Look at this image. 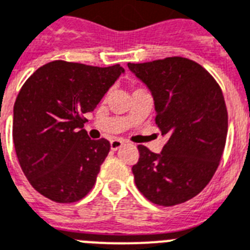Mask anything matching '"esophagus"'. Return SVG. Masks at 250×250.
<instances>
[{
	"label": "esophagus",
	"mask_w": 250,
	"mask_h": 250,
	"mask_svg": "<svg viewBox=\"0 0 250 250\" xmlns=\"http://www.w3.org/2000/svg\"><path fill=\"white\" fill-rule=\"evenodd\" d=\"M123 145L124 141H121V139H112V141H111V149L116 151V149H119Z\"/></svg>",
	"instance_id": "obj_1"
}]
</instances>
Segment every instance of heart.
I'll return each mask as SVG.
<instances>
[{
  "label": "heart",
  "mask_w": 250,
  "mask_h": 250,
  "mask_svg": "<svg viewBox=\"0 0 250 250\" xmlns=\"http://www.w3.org/2000/svg\"><path fill=\"white\" fill-rule=\"evenodd\" d=\"M137 90H139V89H137Z\"/></svg>",
  "instance_id": "obj_1"
}]
</instances>
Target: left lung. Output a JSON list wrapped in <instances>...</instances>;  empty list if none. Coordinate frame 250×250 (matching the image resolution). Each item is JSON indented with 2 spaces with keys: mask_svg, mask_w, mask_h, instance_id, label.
<instances>
[{
  "mask_svg": "<svg viewBox=\"0 0 250 250\" xmlns=\"http://www.w3.org/2000/svg\"><path fill=\"white\" fill-rule=\"evenodd\" d=\"M127 67L152 94L156 125L167 138L160 153L139 145L131 170L151 203L173 207L192 199L213 178L226 145L222 90L199 63L171 57Z\"/></svg>",
  "mask_w": 250,
  "mask_h": 250,
  "instance_id": "obj_1",
  "label": "left lung"
}]
</instances>
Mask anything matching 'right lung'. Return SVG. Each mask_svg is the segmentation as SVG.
I'll list each match as a JSON object with an SVG mask.
<instances>
[{
    "label": "right lung",
    "instance_id": "right-lung-1",
    "mask_svg": "<svg viewBox=\"0 0 250 250\" xmlns=\"http://www.w3.org/2000/svg\"><path fill=\"white\" fill-rule=\"evenodd\" d=\"M111 67L54 61L24 83L14 104L13 139L21 170L42 196L62 204L93 188L111 148L83 129L98 103L124 73Z\"/></svg>",
    "mask_w": 250,
    "mask_h": 250
}]
</instances>
